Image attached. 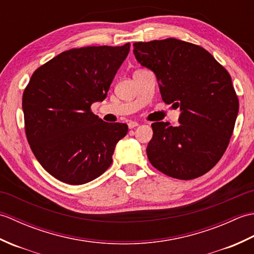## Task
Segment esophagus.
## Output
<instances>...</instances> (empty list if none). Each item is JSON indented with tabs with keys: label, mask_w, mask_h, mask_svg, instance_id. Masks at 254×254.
<instances>
[{
	"label": "esophagus",
	"mask_w": 254,
	"mask_h": 254,
	"mask_svg": "<svg viewBox=\"0 0 254 254\" xmlns=\"http://www.w3.org/2000/svg\"><path fill=\"white\" fill-rule=\"evenodd\" d=\"M127 127H128V128H134V127H138V123L135 121H130L127 123Z\"/></svg>",
	"instance_id": "obj_1"
}]
</instances>
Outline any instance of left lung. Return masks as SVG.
I'll list each match as a JSON object with an SVG mask.
<instances>
[{"mask_svg":"<svg viewBox=\"0 0 254 254\" xmlns=\"http://www.w3.org/2000/svg\"><path fill=\"white\" fill-rule=\"evenodd\" d=\"M141 65L155 73L161 98L180 108V124H152L146 153L156 169L180 180L206 174L233 135L239 100L231 77L204 48L168 38L133 44Z\"/></svg>","mask_w":254,"mask_h":254,"instance_id":"1","label":"left lung"}]
</instances>
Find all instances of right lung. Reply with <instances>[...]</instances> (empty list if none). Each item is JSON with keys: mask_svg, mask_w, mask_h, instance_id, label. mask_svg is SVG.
I'll use <instances>...</instances> for the list:
<instances>
[{"mask_svg": "<svg viewBox=\"0 0 254 254\" xmlns=\"http://www.w3.org/2000/svg\"><path fill=\"white\" fill-rule=\"evenodd\" d=\"M130 51L84 47L64 51L38 67L23 94L25 132L35 157L56 179L84 185L109 168L126 123H108L91 112L102 101Z\"/></svg>", "mask_w": 254, "mask_h": 254, "instance_id": "obj_1", "label": "right lung"}]
</instances>
